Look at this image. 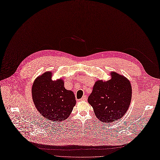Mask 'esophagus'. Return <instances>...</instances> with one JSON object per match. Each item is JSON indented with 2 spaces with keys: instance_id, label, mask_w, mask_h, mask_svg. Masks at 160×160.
<instances>
[{
  "instance_id": "esophagus-1",
  "label": "esophagus",
  "mask_w": 160,
  "mask_h": 160,
  "mask_svg": "<svg viewBox=\"0 0 160 160\" xmlns=\"http://www.w3.org/2000/svg\"><path fill=\"white\" fill-rule=\"evenodd\" d=\"M86 99H87V96L86 95H84L80 100L81 101H86Z\"/></svg>"
}]
</instances>
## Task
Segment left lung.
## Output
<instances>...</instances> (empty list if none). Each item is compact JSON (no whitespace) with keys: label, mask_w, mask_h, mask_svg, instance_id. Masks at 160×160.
I'll return each mask as SVG.
<instances>
[{"label":"left lung","mask_w":160,"mask_h":160,"mask_svg":"<svg viewBox=\"0 0 160 160\" xmlns=\"http://www.w3.org/2000/svg\"><path fill=\"white\" fill-rule=\"evenodd\" d=\"M111 78L95 82L88 102L99 121L112 123L122 118L128 111L132 97L130 81L123 75L110 72Z\"/></svg>","instance_id":"8db88e82"}]
</instances>
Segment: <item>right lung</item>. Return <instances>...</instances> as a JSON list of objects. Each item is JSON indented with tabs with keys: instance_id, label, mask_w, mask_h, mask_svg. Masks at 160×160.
I'll use <instances>...</instances> for the list:
<instances>
[{
	"instance_id": "add662e5",
	"label": "right lung",
	"mask_w": 160,
	"mask_h": 160,
	"mask_svg": "<svg viewBox=\"0 0 160 160\" xmlns=\"http://www.w3.org/2000/svg\"><path fill=\"white\" fill-rule=\"evenodd\" d=\"M52 77L51 71L38 76L32 86V97L42 116L59 122L70 116L76 101L73 92L65 88L63 79L52 80Z\"/></svg>"
}]
</instances>
